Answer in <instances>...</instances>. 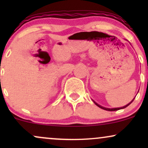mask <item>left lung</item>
<instances>
[{
  "mask_svg": "<svg viewBox=\"0 0 148 148\" xmlns=\"http://www.w3.org/2000/svg\"><path fill=\"white\" fill-rule=\"evenodd\" d=\"M135 99V97L132 100V101H130V103H127V105H125V106H123V107H120V108H105V107H103V106H100L99 104H98L97 103H96L95 101H94V100H92L93 101V102H94L95 103V104L97 105V106L98 107H99V108H102V109H103V110H106V111H118V110H120V109H123V108H126V107H127L129 106V105L130 104V103H132V101H134V99Z\"/></svg>",
  "mask_w": 148,
  "mask_h": 148,
  "instance_id": "obj_1",
  "label": "left lung"
}]
</instances>
